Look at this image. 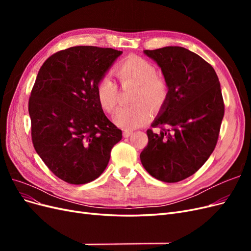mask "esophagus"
<instances>
[{
  "instance_id": "esophagus-1",
  "label": "esophagus",
  "mask_w": 251,
  "mask_h": 251,
  "mask_svg": "<svg viewBox=\"0 0 251 251\" xmlns=\"http://www.w3.org/2000/svg\"><path fill=\"white\" fill-rule=\"evenodd\" d=\"M132 134H133V131H131V130H125L124 131V136H125V137H130Z\"/></svg>"
}]
</instances>
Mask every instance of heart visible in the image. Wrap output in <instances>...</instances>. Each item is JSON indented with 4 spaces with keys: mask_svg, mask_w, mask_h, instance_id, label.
<instances>
[{
    "mask_svg": "<svg viewBox=\"0 0 251 251\" xmlns=\"http://www.w3.org/2000/svg\"><path fill=\"white\" fill-rule=\"evenodd\" d=\"M115 73L123 86H135L132 96L133 105L119 109L114 121L120 127L133 130L147 124L151 108H160L169 94L168 82L157 75L156 67L139 56H128L116 66ZM96 95L100 107L108 113L117 104L118 87L108 75L100 77L96 85Z\"/></svg>",
    "mask_w": 251,
    "mask_h": 251,
    "instance_id": "heart-1",
    "label": "heart"
}]
</instances>
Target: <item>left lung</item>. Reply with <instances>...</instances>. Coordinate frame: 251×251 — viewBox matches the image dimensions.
I'll return each mask as SVG.
<instances>
[{"mask_svg": "<svg viewBox=\"0 0 251 251\" xmlns=\"http://www.w3.org/2000/svg\"><path fill=\"white\" fill-rule=\"evenodd\" d=\"M161 68L169 94L148 130L140 154L154 178L173 183L192 176L206 162L218 141L224 101L217 73L207 62L183 47L144 50Z\"/></svg>", "mask_w": 251, "mask_h": 251, "instance_id": "8db88e82", "label": "left lung"}]
</instances>
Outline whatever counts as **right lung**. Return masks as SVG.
Instances as JSON below:
<instances>
[{
  "mask_svg": "<svg viewBox=\"0 0 251 251\" xmlns=\"http://www.w3.org/2000/svg\"><path fill=\"white\" fill-rule=\"evenodd\" d=\"M123 51L76 46L46 59L29 98L33 147L56 177L70 184L95 180L123 132L104 115L96 85Z\"/></svg>",
  "mask_w": 251,
  "mask_h": 251,
  "instance_id": "right-lung-1",
  "label": "right lung"
}]
</instances>
